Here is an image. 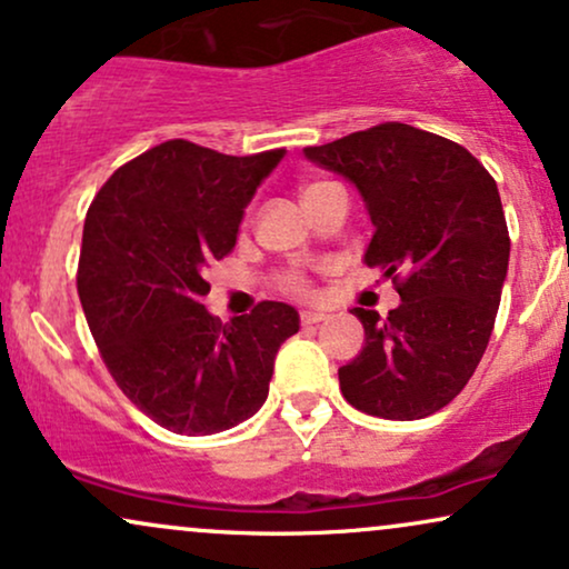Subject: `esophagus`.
<instances>
[{"label":"esophagus","instance_id":"obj_1","mask_svg":"<svg viewBox=\"0 0 569 569\" xmlns=\"http://www.w3.org/2000/svg\"><path fill=\"white\" fill-rule=\"evenodd\" d=\"M323 320H326V315H323V312H310V310L299 312V323H302L305 328H310V326H318V323H323Z\"/></svg>","mask_w":569,"mask_h":569}]
</instances>
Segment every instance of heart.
I'll return each instance as SVG.
<instances>
[{
	"mask_svg": "<svg viewBox=\"0 0 569 569\" xmlns=\"http://www.w3.org/2000/svg\"><path fill=\"white\" fill-rule=\"evenodd\" d=\"M331 182H310L302 188V201L307 198H312L315 193H320V190L328 188ZM276 286L278 291L289 293V297H310L312 293V283L310 278L305 276L302 270H297V267H289V270H280L276 276Z\"/></svg>",
	"mask_w": 569,
	"mask_h": 569,
	"instance_id": "1",
	"label": "heart"
}]
</instances>
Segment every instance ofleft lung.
<instances>
[{
    "label": "left lung",
    "mask_w": 569,
    "mask_h": 569,
    "mask_svg": "<svg viewBox=\"0 0 569 569\" xmlns=\"http://www.w3.org/2000/svg\"><path fill=\"white\" fill-rule=\"evenodd\" d=\"M305 156L358 184L373 222L366 264L392 278L400 307H355L366 347L339 368L362 413L413 421L448 406L480 366L509 267L496 180L467 148L385 121Z\"/></svg>",
    "instance_id": "obj_1"
}]
</instances>
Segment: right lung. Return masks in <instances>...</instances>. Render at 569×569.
I'll return each instance as SVG.
<instances>
[{
  "label": "right lung",
  "instance_id": "right-lung-1",
  "mask_svg": "<svg viewBox=\"0 0 569 569\" xmlns=\"http://www.w3.org/2000/svg\"><path fill=\"white\" fill-rule=\"evenodd\" d=\"M283 153L167 140L89 203L77 270L89 331L121 392L169 432L214 435L254 416L280 345L299 331L283 302L232 323L201 305L207 267L230 254L246 203Z\"/></svg>",
  "mask_w": 569,
  "mask_h": 569
}]
</instances>
